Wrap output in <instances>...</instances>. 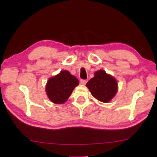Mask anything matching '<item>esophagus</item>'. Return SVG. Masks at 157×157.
Returning <instances> with one entry per match:
<instances>
[{"instance_id": "34e87169", "label": "esophagus", "mask_w": 157, "mask_h": 157, "mask_svg": "<svg viewBox=\"0 0 157 157\" xmlns=\"http://www.w3.org/2000/svg\"><path fill=\"white\" fill-rule=\"evenodd\" d=\"M87 79H81L80 80V83L82 84H83V85H85L86 83H87Z\"/></svg>"}]
</instances>
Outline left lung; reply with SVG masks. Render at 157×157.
Segmentation results:
<instances>
[{
  "instance_id": "1",
  "label": "left lung",
  "mask_w": 157,
  "mask_h": 157,
  "mask_svg": "<svg viewBox=\"0 0 157 157\" xmlns=\"http://www.w3.org/2000/svg\"><path fill=\"white\" fill-rule=\"evenodd\" d=\"M86 86L92 95L102 102L111 101L117 94L118 88L116 79L101 69L94 73V78L90 79Z\"/></svg>"
}]
</instances>
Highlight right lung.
<instances>
[{
	"mask_svg": "<svg viewBox=\"0 0 157 157\" xmlns=\"http://www.w3.org/2000/svg\"><path fill=\"white\" fill-rule=\"evenodd\" d=\"M79 81L68 71H61L59 74L48 79L46 86V92L50 101L55 104L65 102Z\"/></svg>",
	"mask_w": 157,
	"mask_h": 157,
	"instance_id": "obj_1",
	"label": "right lung"
}]
</instances>
